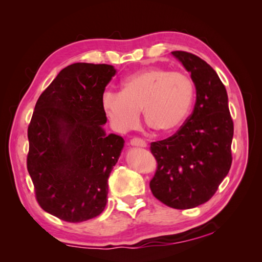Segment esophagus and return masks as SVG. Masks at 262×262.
Wrapping results in <instances>:
<instances>
[{"mask_svg":"<svg viewBox=\"0 0 262 262\" xmlns=\"http://www.w3.org/2000/svg\"><path fill=\"white\" fill-rule=\"evenodd\" d=\"M130 145H133V147L145 148L147 147V142L142 139H139V137H134V139L130 140Z\"/></svg>","mask_w":262,"mask_h":262,"instance_id":"esophagus-1","label":"esophagus"}]
</instances>
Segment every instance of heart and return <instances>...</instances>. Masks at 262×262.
Listing matches in <instances>:
<instances>
[{
  "mask_svg": "<svg viewBox=\"0 0 262 262\" xmlns=\"http://www.w3.org/2000/svg\"><path fill=\"white\" fill-rule=\"evenodd\" d=\"M193 99L194 83L188 75L149 67L123 79L120 92H104L101 107L119 133H127L136 127L140 110L150 126L167 133L183 125Z\"/></svg>",
  "mask_w": 262,
  "mask_h": 262,
  "instance_id": "obj_1",
  "label": "heart"
}]
</instances>
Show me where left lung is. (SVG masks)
Segmentation results:
<instances>
[{
	"mask_svg": "<svg viewBox=\"0 0 262 262\" xmlns=\"http://www.w3.org/2000/svg\"><path fill=\"white\" fill-rule=\"evenodd\" d=\"M172 54L190 73L196 101L174 135L150 145L157 161L150 189L164 205L190 209L210 200L229 173L233 121L227 90L215 70L192 53Z\"/></svg>",
	"mask_w": 262,
	"mask_h": 262,
	"instance_id": "left-lung-1",
	"label": "left lung"
}]
</instances>
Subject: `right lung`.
I'll list each match as a JSON object with an SVG mask.
<instances>
[{"instance_id":"obj_1","label":"right lung","mask_w":262,"mask_h":262,"mask_svg":"<svg viewBox=\"0 0 262 262\" xmlns=\"http://www.w3.org/2000/svg\"><path fill=\"white\" fill-rule=\"evenodd\" d=\"M113 66L73 63L39 97L28 128V171L48 214L77 223L100 215L125 141L106 135L101 107Z\"/></svg>"}]
</instances>
